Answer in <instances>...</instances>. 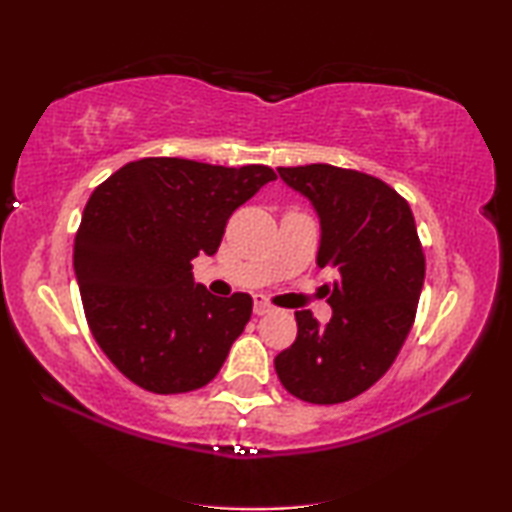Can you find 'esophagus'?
Wrapping results in <instances>:
<instances>
[{
  "label": "esophagus",
  "mask_w": 512,
  "mask_h": 512,
  "mask_svg": "<svg viewBox=\"0 0 512 512\" xmlns=\"http://www.w3.org/2000/svg\"><path fill=\"white\" fill-rule=\"evenodd\" d=\"M272 311V304L265 300L263 295H256L254 297V313L256 316H265V313H270Z\"/></svg>",
  "instance_id": "1"
}]
</instances>
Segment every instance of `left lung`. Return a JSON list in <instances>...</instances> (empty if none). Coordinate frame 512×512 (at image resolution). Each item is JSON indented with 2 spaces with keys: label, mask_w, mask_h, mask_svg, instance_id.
<instances>
[{
  "label": "left lung",
  "mask_w": 512,
  "mask_h": 512,
  "mask_svg": "<svg viewBox=\"0 0 512 512\" xmlns=\"http://www.w3.org/2000/svg\"><path fill=\"white\" fill-rule=\"evenodd\" d=\"M320 217L318 265L334 267L332 320L295 311V343L274 357L283 387L313 405H336L389 371L414 325L426 256L414 215L384 180L332 164L279 167Z\"/></svg>",
  "instance_id": "obj_1"
}]
</instances>
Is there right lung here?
I'll return each mask as SVG.
<instances>
[{
	"mask_svg": "<svg viewBox=\"0 0 512 512\" xmlns=\"http://www.w3.org/2000/svg\"><path fill=\"white\" fill-rule=\"evenodd\" d=\"M277 174L183 157L128 162L93 190L75 235V277L100 350L137 387H206L251 318V297H215L192 261L212 256L235 208Z\"/></svg>",
	"mask_w": 512,
	"mask_h": 512,
	"instance_id": "obj_1",
	"label": "right lung"
}]
</instances>
